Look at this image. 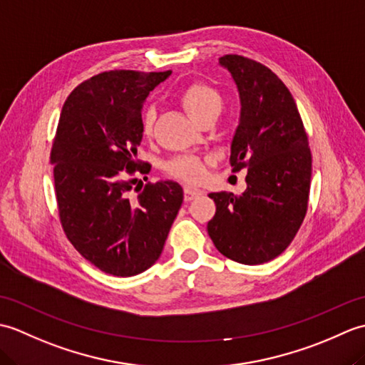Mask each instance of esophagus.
I'll return each instance as SVG.
<instances>
[{
  "instance_id": "34e87169",
  "label": "esophagus",
  "mask_w": 365,
  "mask_h": 365,
  "mask_svg": "<svg viewBox=\"0 0 365 365\" xmlns=\"http://www.w3.org/2000/svg\"><path fill=\"white\" fill-rule=\"evenodd\" d=\"M200 195H202V191L197 190V188L185 187V190H183V197H185V200H187V202H190V200H192V199H196Z\"/></svg>"
}]
</instances>
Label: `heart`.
<instances>
[{"instance_id":"heart-1","label":"heart","mask_w":365,"mask_h":365,"mask_svg":"<svg viewBox=\"0 0 365 365\" xmlns=\"http://www.w3.org/2000/svg\"><path fill=\"white\" fill-rule=\"evenodd\" d=\"M180 102L190 118L200 123L210 115L218 114L222 106V97L218 91L208 83L196 81L185 88L180 94ZM157 119V111L153 106H147L143 113V133L150 136ZM166 170L169 175L190 183L202 182L207 174V160L197 155H178L168 161Z\"/></svg>"}]
</instances>
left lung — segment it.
I'll return each mask as SVG.
<instances>
[{"label":"left lung","instance_id":"1","mask_svg":"<svg viewBox=\"0 0 365 365\" xmlns=\"http://www.w3.org/2000/svg\"><path fill=\"white\" fill-rule=\"evenodd\" d=\"M220 64L242 102L230 165L234 173L247 169V188L240 196L208 195L216 213L207 230L227 259L259 265L282 254L304 221L312 155L297 103L274 72L240 54H226Z\"/></svg>","mask_w":365,"mask_h":365}]
</instances>
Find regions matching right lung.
<instances>
[{
    "instance_id": "1",
    "label": "right lung",
    "mask_w": 365,
    "mask_h": 365,
    "mask_svg": "<svg viewBox=\"0 0 365 365\" xmlns=\"http://www.w3.org/2000/svg\"><path fill=\"white\" fill-rule=\"evenodd\" d=\"M169 75L102 72L76 86L61 111L50 155L59 220L75 250L106 274L150 268L183 202L173 180L145 183L131 197L135 174L150 170L136 158L143 103Z\"/></svg>"
}]
</instances>
